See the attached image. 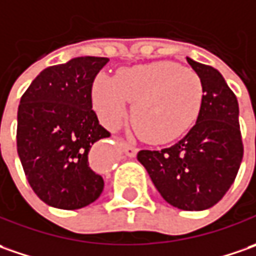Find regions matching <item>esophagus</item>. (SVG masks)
I'll return each mask as SVG.
<instances>
[{"label":"esophagus","instance_id":"esophagus-1","mask_svg":"<svg viewBox=\"0 0 256 256\" xmlns=\"http://www.w3.org/2000/svg\"><path fill=\"white\" fill-rule=\"evenodd\" d=\"M120 148H122V152L128 156V157H130V158L136 157L137 152H138V148H137V147L128 144V143H120Z\"/></svg>","mask_w":256,"mask_h":256}]
</instances>
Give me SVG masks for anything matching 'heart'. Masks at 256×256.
<instances>
[{
  "label": "heart",
  "instance_id": "b5f03b06",
  "mask_svg": "<svg viewBox=\"0 0 256 256\" xmlns=\"http://www.w3.org/2000/svg\"><path fill=\"white\" fill-rule=\"evenodd\" d=\"M92 102L108 128H119L134 102L132 123L150 143H166L196 122L202 104L200 76L174 62L126 68L116 78L99 75L92 84Z\"/></svg>",
  "mask_w": 256,
  "mask_h": 256
}]
</instances>
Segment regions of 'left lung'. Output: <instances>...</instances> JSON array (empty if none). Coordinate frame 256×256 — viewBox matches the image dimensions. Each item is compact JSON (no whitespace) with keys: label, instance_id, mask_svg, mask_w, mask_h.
<instances>
[{"label":"left lung","instance_id":"8db88e82","mask_svg":"<svg viewBox=\"0 0 256 256\" xmlns=\"http://www.w3.org/2000/svg\"><path fill=\"white\" fill-rule=\"evenodd\" d=\"M202 84L196 124L178 143L163 150H140L154 187L170 206L202 211L216 206L232 186L242 162L240 108L222 75L187 58Z\"/></svg>","mask_w":256,"mask_h":256}]
</instances>
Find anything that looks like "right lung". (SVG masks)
I'll list each match as a JSON object with an SVG mask.
<instances>
[{
	"label": "right lung",
	"mask_w": 256,
	"mask_h": 256,
	"mask_svg": "<svg viewBox=\"0 0 256 256\" xmlns=\"http://www.w3.org/2000/svg\"><path fill=\"white\" fill-rule=\"evenodd\" d=\"M109 58L79 56L44 69L18 108L16 150L35 194L60 210L100 197L104 182L90 167L92 146L110 133L92 110V84Z\"/></svg>",
	"instance_id": "right-lung-1"
}]
</instances>
